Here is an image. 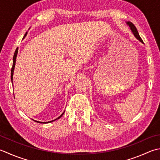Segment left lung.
<instances>
[{
  "label": "left lung",
  "instance_id": "left-lung-1",
  "mask_svg": "<svg viewBox=\"0 0 160 160\" xmlns=\"http://www.w3.org/2000/svg\"><path fill=\"white\" fill-rule=\"evenodd\" d=\"M126 24L128 25V26H129L130 29V30H131V32H132V33L134 34V36L135 37V38H136L137 40H139L141 43H143V40H142V38H141V37H140L139 34V32H138V31H137L136 27L134 26V25L132 23H131L130 21H126Z\"/></svg>",
  "mask_w": 160,
  "mask_h": 160
}]
</instances>
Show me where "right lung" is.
<instances>
[{
	"mask_svg": "<svg viewBox=\"0 0 160 160\" xmlns=\"http://www.w3.org/2000/svg\"><path fill=\"white\" fill-rule=\"evenodd\" d=\"M27 34H28V32H26V33L25 34V35H24V37H23V39L25 38V37H26ZM17 54H18V48H17V49H16L15 52H14V57H13V64H12V70H11V81H12V85H13V74H14V67H15V63H16V59H17ZM64 112H65V111H64L63 113H62L60 116H59V117H58V118H56V119H55V120L50 121H48V122H42V121H35V120H33V121L37 122V123H51V122H52V121H56V120L59 119V118H60L62 117V115H63V114H64Z\"/></svg>",
	"mask_w": 160,
	"mask_h": 160,
	"instance_id": "add662e5",
	"label": "right lung"
}]
</instances>
